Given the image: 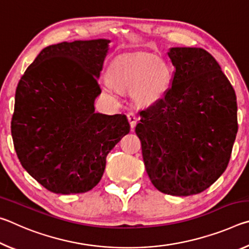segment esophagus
Instances as JSON below:
<instances>
[{
  "mask_svg": "<svg viewBox=\"0 0 249 249\" xmlns=\"http://www.w3.org/2000/svg\"><path fill=\"white\" fill-rule=\"evenodd\" d=\"M127 120L129 122L130 127L134 128L135 125H136V123H137V121H138V117L136 116V114H135L134 112H129L127 114Z\"/></svg>",
  "mask_w": 249,
  "mask_h": 249,
  "instance_id": "1",
  "label": "esophagus"
}]
</instances>
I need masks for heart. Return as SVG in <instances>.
<instances>
[{
	"label": "heart",
	"instance_id": "obj_1",
	"mask_svg": "<svg viewBox=\"0 0 249 249\" xmlns=\"http://www.w3.org/2000/svg\"><path fill=\"white\" fill-rule=\"evenodd\" d=\"M172 78L170 65L155 54H123L109 65L108 82L103 83V91L108 94H114L116 89L132 91L135 101L151 105L165 96L171 87Z\"/></svg>",
	"mask_w": 249,
	"mask_h": 249
}]
</instances>
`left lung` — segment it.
Wrapping results in <instances>:
<instances>
[{"instance_id": "obj_1", "label": "left lung", "mask_w": 249, "mask_h": 249, "mask_svg": "<svg viewBox=\"0 0 249 249\" xmlns=\"http://www.w3.org/2000/svg\"><path fill=\"white\" fill-rule=\"evenodd\" d=\"M168 56L176 68L171 88L140 112L135 132L155 188L187 196L204 191L225 171L238 129L237 103L206 50L175 47Z\"/></svg>"}]
</instances>
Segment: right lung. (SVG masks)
Here are the masks:
<instances>
[{
	"label": "right lung",
	"instance_id": "right-lung-1",
	"mask_svg": "<svg viewBox=\"0 0 249 249\" xmlns=\"http://www.w3.org/2000/svg\"><path fill=\"white\" fill-rule=\"evenodd\" d=\"M108 39L44 48L16 88L12 137L20 163L47 190L82 193L100 182L107 156L130 126L124 114L95 113Z\"/></svg>",
	"mask_w": 249,
	"mask_h": 249
}]
</instances>
